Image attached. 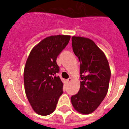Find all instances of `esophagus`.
<instances>
[{
	"label": "esophagus",
	"instance_id": "1",
	"mask_svg": "<svg viewBox=\"0 0 129 129\" xmlns=\"http://www.w3.org/2000/svg\"><path fill=\"white\" fill-rule=\"evenodd\" d=\"M72 79L71 78H68V80H66V82L67 84H69V83H70L71 82H72Z\"/></svg>",
	"mask_w": 129,
	"mask_h": 129
}]
</instances>
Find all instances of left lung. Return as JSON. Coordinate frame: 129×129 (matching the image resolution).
Listing matches in <instances>:
<instances>
[{"instance_id":"1","label":"left lung","mask_w":129,"mask_h":129,"mask_svg":"<svg viewBox=\"0 0 129 129\" xmlns=\"http://www.w3.org/2000/svg\"><path fill=\"white\" fill-rule=\"evenodd\" d=\"M72 49L80 63V88L71 97L73 107L82 114L92 113L108 92L110 78L109 63L104 52L92 39L72 37Z\"/></svg>"}]
</instances>
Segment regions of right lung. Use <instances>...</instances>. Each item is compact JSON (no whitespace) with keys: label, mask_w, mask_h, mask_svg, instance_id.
<instances>
[{"label":"right lung","mask_w":129,"mask_h":129,"mask_svg":"<svg viewBox=\"0 0 129 129\" xmlns=\"http://www.w3.org/2000/svg\"><path fill=\"white\" fill-rule=\"evenodd\" d=\"M70 35L49 36L41 40L32 49L24 69L26 96L37 114L46 116L56 108L63 94V82L59 72L57 57L68 44Z\"/></svg>","instance_id":"add662e5"}]
</instances>
